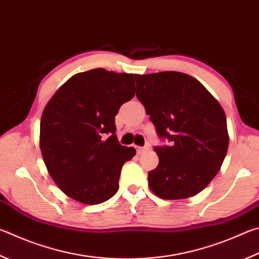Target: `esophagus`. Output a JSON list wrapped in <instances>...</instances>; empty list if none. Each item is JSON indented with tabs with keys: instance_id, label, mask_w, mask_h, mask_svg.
<instances>
[{
	"instance_id": "obj_1",
	"label": "esophagus",
	"mask_w": 259,
	"mask_h": 259,
	"mask_svg": "<svg viewBox=\"0 0 259 259\" xmlns=\"http://www.w3.org/2000/svg\"><path fill=\"white\" fill-rule=\"evenodd\" d=\"M135 148H136V150H137V153L140 154V153L145 152V150H147L149 147H148V146H145V147H140V146H135Z\"/></svg>"
}]
</instances>
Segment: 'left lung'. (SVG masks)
<instances>
[{"mask_svg": "<svg viewBox=\"0 0 259 259\" xmlns=\"http://www.w3.org/2000/svg\"><path fill=\"white\" fill-rule=\"evenodd\" d=\"M137 97L157 136L171 145L155 146L158 165L148 186L163 199L198 194L218 175L229 147L227 117L213 95L186 73L135 74Z\"/></svg>", "mask_w": 259, "mask_h": 259, "instance_id": "1", "label": "left lung"}]
</instances>
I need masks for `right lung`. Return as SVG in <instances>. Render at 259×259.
Returning a JSON list of instances; mask_svg holds the SVG:
<instances>
[{
	"label": "right lung",
	"mask_w": 259,
	"mask_h": 259,
	"mask_svg": "<svg viewBox=\"0 0 259 259\" xmlns=\"http://www.w3.org/2000/svg\"><path fill=\"white\" fill-rule=\"evenodd\" d=\"M135 76L93 69L72 76L44 109L39 145L50 176L83 204L104 203L119 189L121 168L136 155L119 144L115 115L135 96Z\"/></svg>",
	"instance_id": "right-lung-1"
}]
</instances>
